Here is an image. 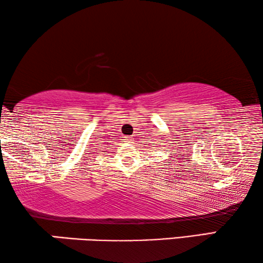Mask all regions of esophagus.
<instances>
[{"label":"esophagus","instance_id":"esophagus-1","mask_svg":"<svg viewBox=\"0 0 263 263\" xmlns=\"http://www.w3.org/2000/svg\"><path fill=\"white\" fill-rule=\"evenodd\" d=\"M126 139H127V141H131V137H126Z\"/></svg>","mask_w":263,"mask_h":263}]
</instances>
